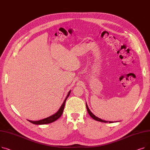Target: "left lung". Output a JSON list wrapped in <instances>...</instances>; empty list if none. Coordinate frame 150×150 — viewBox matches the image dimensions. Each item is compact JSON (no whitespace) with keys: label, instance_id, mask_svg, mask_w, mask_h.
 <instances>
[{"label":"left lung","instance_id":"left-lung-1","mask_svg":"<svg viewBox=\"0 0 150 150\" xmlns=\"http://www.w3.org/2000/svg\"><path fill=\"white\" fill-rule=\"evenodd\" d=\"M86 108H87L88 112V113H89V115L93 119L96 120H97V121H98V122H104V123H108V121H105V120H101V119H99V118L97 117L96 115H94L91 112V111H90V109H89V108H88V106L87 104H86ZM109 122V123H112V122Z\"/></svg>","mask_w":150,"mask_h":150}]
</instances>
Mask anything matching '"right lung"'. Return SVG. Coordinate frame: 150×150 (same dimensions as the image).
Here are the masks:
<instances>
[{"label":"right lung","instance_id":"1","mask_svg":"<svg viewBox=\"0 0 150 150\" xmlns=\"http://www.w3.org/2000/svg\"><path fill=\"white\" fill-rule=\"evenodd\" d=\"M70 93V91L69 92L67 96L66 97L64 102H63L62 106H61V108H59V109L58 110V111L57 113H55L54 114H53L52 116H50L49 117L46 118V119H42V120H39V121H31V120H28V121L30 122H31V123H32L33 124H35V125L49 124V123H52V122H53L54 121H56L57 119H58L61 116V115H62V114L63 112V111H64V106H65V103H66V100L67 99L68 97L69 96Z\"/></svg>","mask_w":150,"mask_h":150}]
</instances>
